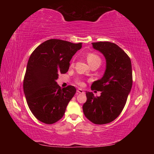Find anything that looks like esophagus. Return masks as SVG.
<instances>
[{
	"instance_id": "34e87169",
	"label": "esophagus",
	"mask_w": 154,
	"mask_h": 154,
	"mask_svg": "<svg viewBox=\"0 0 154 154\" xmlns=\"http://www.w3.org/2000/svg\"><path fill=\"white\" fill-rule=\"evenodd\" d=\"M77 93H79V94H84V90L82 89V88H78L77 90Z\"/></svg>"
}]
</instances>
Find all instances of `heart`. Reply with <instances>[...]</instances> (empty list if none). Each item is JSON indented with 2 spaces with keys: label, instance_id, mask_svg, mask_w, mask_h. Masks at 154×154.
I'll use <instances>...</instances> for the list:
<instances>
[{
  "label": "heart",
  "instance_id": "heart-1",
  "mask_svg": "<svg viewBox=\"0 0 154 154\" xmlns=\"http://www.w3.org/2000/svg\"><path fill=\"white\" fill-rule=\"evenodd\" d=\"M87 60L90 66L96 63H98L100 64L101 62L100 57H99L98 55H96V54H94V53H90L88 54L87 56ZM77 83L79 85H83V82L81 80H77Z\"/></svg>",
  "mask_w": 154,
  "mask_h": 154
}]
</instances>
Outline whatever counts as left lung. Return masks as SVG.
Listing matches in <instances>:
<instances>
[{
	"instance_id": "8db88e82",
	"label": "left lung",
	"mask_w": 154,
	"mask_h": 154,
	"mask_svg": "<svg viewBox=\"0 0 154 154\" xmlns=\"http://www.w3.org/2000/svg\"><path fill=\"white\" fill-rule=\"evenodd\" d=\"M106 60L103 77L95 81L92 90L100 91L95 97L86 92L87 100L83 105L85 116L95 124H105L116 119L126 105L132 85V64L128 56L116 44L111 42L92 43Z\"/></svg>"
}]
</instances>
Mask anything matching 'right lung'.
I'll return each mask as SVG.
<instances>
[{
	"mask_svg": "<svg viewBox=\"0 0 154 154\" xmlns=\"http://www.w3.org/2000/svg\"><path fill=\"white\" fill-rule=\"evenodd\" d=\"M82 44L49 39L30 55L23 87L28 107L41 122L51 124L60 120L76 93L72 85L62 89L56 80L60 73L69 71V62Z\"/></svg>",
	"mask_w": 154,
	"mask_h": 154,
	"instance_id": "obj_1",
	"label": "right lung"
}]
</instances>
